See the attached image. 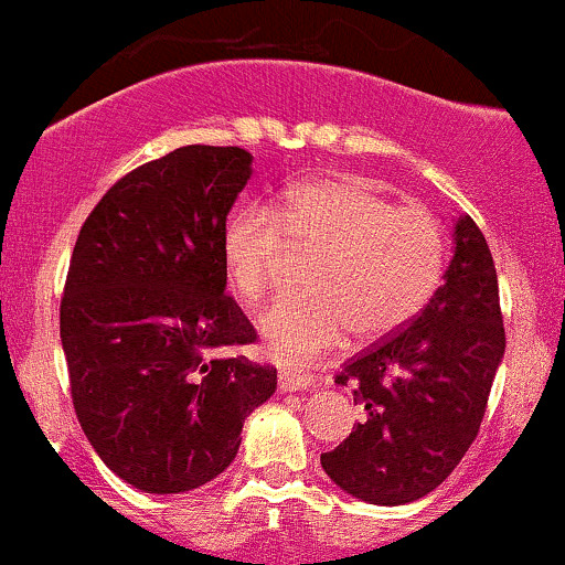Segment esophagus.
I'll list each match as a JSON object with an SVG mask.
<instances>
[{"mask_svg": "<svg viewBox=\"0 0 565 565\" xmlns=\"http://www.w3.org/2000/svg\"><path fill=\"white\" fill-rule=\"evenodd\" d=\"M310 374H297V372H281L278 374V387L281 391H302V387H310Z\"/></svg>", "mask_w": 565, "mask_h": 565, "instance_id": "1", "label": "esophagus"}]
</instances>
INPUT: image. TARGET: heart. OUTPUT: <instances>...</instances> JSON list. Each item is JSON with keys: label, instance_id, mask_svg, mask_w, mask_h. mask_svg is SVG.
Instances as JSON below:
<instances>
[{"label": "heart", "instance_id": "b5f03b06", "mask_svg": "<svg viewBox=\"0 0 565 565\" xmlns=\"http://www.w3.org/2000/svg\"><path fill=\"white\" fill-rule=\"evenodd\" d=\"M289 252H316L302 270V295L263 310L265 350L302 366L323 350L377 342L425 308L446 268L444 223L427 206L395 204L359 174H323L289 185L268 204L233 210L220 233L228 289L257 302Z\"/></svg>", "mask_w": 565, "mask_h": 565}]
</instances>
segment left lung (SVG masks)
<instances>
[{"mask_svg": "<svg viewBox=\"0 0 565 565\" xmlns=\"http://www.w3.org/2000/svg\"><path fill=\"white\" fill-rule=\"evenodd\" d=\"M454 260L433 300L401 332L374 342L337 374L366 419L321 468L348 494L406 504L449 478L481 430L504 355L494 257L470 215L454 228Z\"/></svg>", "mask_w": 565, "mask_h": 565, "instance_id": "1", "label": "left lung"}]
</instances>
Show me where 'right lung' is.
I'll return each mask as SVG.
<instances>
[{
	"label": "right lung",
	"mask_w": 565,
	"mask_h": 565,
	"mask_svg": "<svg viewBox=\"0 0 565 565\" xmlns=\"http://www.w3.org/2000/svg\"><path fill=\"white\" fill-rule=\"evenodd\" d=\"M236 146H183L103 193L71 252L61 340L84 436L121 481L180 494L236 459L276 366L225 350L255 327L225 295L220 233L252 174Z\"/></svg>",
	"instance_id": "add662e5"
}]
</instances>
